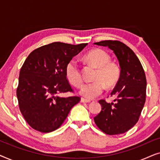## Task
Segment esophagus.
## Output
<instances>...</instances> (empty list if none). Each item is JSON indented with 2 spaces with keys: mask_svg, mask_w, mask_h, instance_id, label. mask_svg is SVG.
<instances>
[{
  "mask_svg": "<svg viewBox=\"0 0 160 160\" xmlns=\"http://www.w3.org/2000/svg\"><path fill=\"white\" fill-rule=\"evenodd\" d=\"M81 101H82V102H90V100H87V99H85V98H82V99H81Z\"/></svg>",
  "mask_w": 160,
  "mask_h": 160,
  "instance_id": "obj_1",
  "label": "esophagus"
}]
</instances>
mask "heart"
<instances>
[{
  "mask_svg": "<svg viewBox=\"0 0 160 160\" xmlns=\"http://www.w3.org/2000/svg\"><path fill=\"white\" fill-rule=\"evenodd\" d=\"M87 62L97 68L93 76L94 82L87 83L80 89V94L87 99H93L103 92L106 86L114 87L121 76V68L117 62L111 60L108 52L101 49H94L84 55ZM65 76L74 87H79L83 83L82 72L78 62L72 59L65 66Z\"/></svg>",
  "mask_w": 160,
  "mask_h": 160,
  "instance_id": "heart-1",
  "label": "heart"
}]
</instances>
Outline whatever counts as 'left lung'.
I'll return each mask as SVG.
<instances>
[{
  "label": "left lung",
  "instance_id": "obj_1",
  "mask_svg": "<svg viewBox=\"0 0 160 160\" xmlns=\"http://www.w3.org/2000/svg\"><path fill=\"white\" fill-rule=\"evenodd\" d=\"M95 45L108 47L119 60L121 76L111 95L114 102L99 100L102 110L94 117L96 125L107 135L128 132L138 121L146 101V78L144 70L134 52L119 41H102Z\"/></svg>",
  "mask_w": 160,
  "mask_h": 160
}]
</instances>
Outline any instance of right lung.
Returning a JSON list of instances; mask_svg holds the SVG:
<instances>
[{
  "mask_svg": "<svg viewBox=\"0 0 160 160\" xmlns=\"http://www.w3.org/2000/svg\"><path fill=\"white\" fill-rule=\"evenodd\" d=\"M87 43L54 42L35 49L23 63L17 89L19 110L32 129L50 132L62 125L78 96L58 95L73 89L65 76L67 63Z\"/></svg>",
  "mask_w": 160,
  "mask_h": 160,
  "instance_id": "right-lung-1",
  "label": "right lung"
}]
</instances>
